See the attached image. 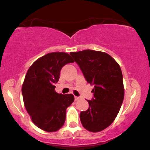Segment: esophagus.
Returning a JSON list of instances; mask_svg holds the SVG:
<instances>
[{
	"mask_svg": "<svg viewBox=\"0 0 150 150\" xmlns=\"http://www.w3.org/2000/svg\"><path fill=\"white\" fill-rule=\"evenodd\" d=\"M80 99V97H79V96H74V100H79Z\"/></svg>",
	"mask_w": 150,
	"mask_h": 150,
	"instance_id": "1",
	"label": "esophagus"
}]
</instances>
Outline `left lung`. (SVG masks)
<instances>
[{
    "mask_svg": "<svg viewBox=\"0 0 150 150\" xmlns=\"http://www.w3.org/2000/svg\"><path fill=\"white\" fill-rule=\"evenodd\" d=\"M85 80L94 85L89 108L80 114L81 123L89 132H100L113 122L124 98L122 74L112 56L91 50L71 52Z\"/></svg>",
    "mask_w": 150,
    "mask_h": 150,
    "instance_id": "1",
    "label": "left lung"
}]
</instances>
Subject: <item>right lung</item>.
<instances>
[{"label": "right lung", "mask_w": 150, "mask_h": 150, "mask_svg": "<svg viewBox=\"0 0 150 150\" xmlns=\"http://www.w3.org/2000/svg\"><path fill=\"white\" fill-rule=\"evenodd\" d=\"M74 63L65 52H52L36 60L29 68L22 86L27 112L37 127L45 132H56L64 125L66 109L74 100L71 94H58L54 85L62 67Z\"/></svg>", "instance_id": "add662e5"}]
</instances>
